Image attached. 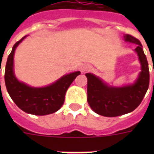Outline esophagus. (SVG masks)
Wrapping results in <instances>:
<instances>
[{
    "label": "esophagus",
    "mask_w": 154,
    "mask_h": 154,
    "mask_svg": "<svg viewBox=\"0 0 154 154\" xmlns=\"http://www.w3.org/2000/svg\"><path fill=\"white\" fill-rule=\"evenodd\" d=\"M92 69V67L90 66L89 65H87V64H85V65H83L81 67V71H82V72H89L90 70Z\"/></svg>",
    "instance_id": "34e87169"
}]
</instances>
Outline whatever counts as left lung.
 I'll list each match as a JSON object with an SVG mask.
<instances>
[{"label": "left lung", "mask_w": 154, "mask_h": 154, "mask_svg": "<svg viewBox=\"0 0 154 154\" xmlns=\"http://www.w3.org/2000/svg\"><path fill=\"white\" fill-rule=\"evenodd\" d=\"M125 41L137 45L135 52L141 63V72L134 83L122 87L111 86L93 73H86L87 101L94 112L104 117H117L134 111L148 90L149 71L146 56L138 39L125 34Z\"/></svg>", "instance_id": "obj_1"}]
</instances>
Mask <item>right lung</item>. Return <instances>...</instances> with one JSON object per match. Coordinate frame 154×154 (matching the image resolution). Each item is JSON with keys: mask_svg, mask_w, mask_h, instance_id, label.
I'll return each instance as SVG.
<instances>
[{"mask_svg": "<svg viewBox=\"0 0 154 154\" xmlns=\"http://www.w3.org/2000/svg\"><path fill=\"white\" fill-rule=\"evenodd\" d=\"M27 36L16 43L8 55L5 71V82L9 96L24 112L29 114H51L60 109L65 101V93L80 71L70 72L45 87H32L18 81L13 71V57L18 45Z\"/></svg>", "mask_w": 154, "mask_h": 154, "instance_id": "obj_1", "label": "right lung"}]
</instances>
